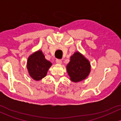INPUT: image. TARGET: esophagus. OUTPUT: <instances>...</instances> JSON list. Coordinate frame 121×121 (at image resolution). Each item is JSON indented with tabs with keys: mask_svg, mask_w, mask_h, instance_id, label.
Instances as JSON below:
<instances>
[{
	"mask_svg": "<svg viewBox=\"0 0 121 121\" xmlns=\"http://www.w3.org/2000/svg\"><path fill=\"white\" fill-rule=\"evenodd\" d=\"M56 63H57V64H61L62 63L61 60H60V59L56 60Z\"/></svg>",
	"mask_w": 121,
	"mask_h": 121,
	"instance_id": "obj_1",
	"label": "esophagus"
}]
</instances>
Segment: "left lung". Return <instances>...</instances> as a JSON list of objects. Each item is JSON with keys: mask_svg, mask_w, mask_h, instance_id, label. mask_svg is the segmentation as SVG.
Returning <instances> with one entry per match:
<instances>
[{"mask_svg": "<svg viewBox=\"0 0 121 121\" xmlns=\"http://www.w3.org/2000/svg\"><path fill=\"white\" fill-rule=\"evenodd\" d=\"M67 71L71 81L80 82L88 76L91 71L90 61L80 52L71 56L70 61L67 65Z\"/></svg>", "mask_w": 121, "mask_h": 121, "instance_id": "obj_1", "label": "left lung"}]
</instances>
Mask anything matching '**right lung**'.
<instances>
[{
	"instance_id": "1",
	"label": "right lung",
	"mask_w": 121,
	"mask_h": 121,
	"mask_svg": "<svg viewBox=\"0 0 121 121\" xmlns=\"http://www.w3.org/2000/svg\"><path fill=\"white\" fill-rule=\"evenodd\" d=\"M52 63L45 58L41 50L35 52L28 58L27 68L30 76L33 80L39 81L47 75Z\"/></svg>"
}]
</instances>
